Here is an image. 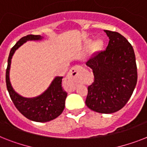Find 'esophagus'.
<instances>
[{"label": "esophagus", "instance_id": "34e87169", "mask_svg": "<svg viewBox=\"0 0 147 147\" xmlns=\"http://www.w3.org/2000/svg\"><path fill=\"white\" fill-rule=\"evenodd\" d=\"M81 69H82V67L78 66V65L72 67L70 71L69 72V74H68L66 78H65V84L69 85V89L71 90V91H75V89H76V85H75V84L72 82V79L78 76L79 71H81Z\"/></svg>", "mask_w": 147, "mask_h": 147}]
</instances>
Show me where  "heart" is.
Instances as JSON below:
<instances>
[{
	"instance_id": "1",
	"label": "heart",
	"mask_w": 147,
	"mask_h": 147,
	"mask_svg": "<svg viewBox=\"0 0 147 147\" xmlns=\"http://www.w3.org/2000/svg\"><path fill=\"white\" fill-rule=\"evenodd\" d=\"M88 42V43H91V40H89ZM103 46H104V42H103V40H100V39H98V40H95L94 42V43H93V47H94V49H96V50L101 49Z\"/></svg>"
}]
</instances>
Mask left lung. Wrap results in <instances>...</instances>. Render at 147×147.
Returning <instances> with one entry per match:
<instances>
[{"instance_id": "left-lung-1", "label": "left lung", "mask_w": 147, "mask_h": 147, "mask_svg": "<svg viewBox=\"0 0 147 147\" xmlns=\"http://www.w3.org/2000/svg\"><path fill=\"white\" fill-rule=\"evenodd\" d=\"M105 32L109 37L106 49L86 62L94 82L88 87L85 104L94 111L112 114L123 108L132 95L137 69L134 51L127 40L117 32Z\"/></svg>"}]
</instances>
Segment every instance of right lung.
<instances>
[{"instance_id":"add662e5","label":"right lung","mask_w":147,"mask_h":147,"mask_svg":"<svg viewBox=\"0 0 147 147\" xmlns=\"http://www.w3.org/2000/svg\"><path fill=\"white\" fill-rule=\"evenodd\" d=\"M40 35H27L22 37L10 49L6 70V84L10 97L17 109L26 118L36 122H47L56 118L65 108L66 92L62 87V77H55L49 87L42 94L35 98H24L17 94L10 84V73L11 59L20 47L29 40H41Z\"/></svg>"}]
</instances>
